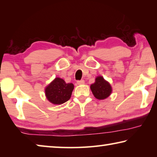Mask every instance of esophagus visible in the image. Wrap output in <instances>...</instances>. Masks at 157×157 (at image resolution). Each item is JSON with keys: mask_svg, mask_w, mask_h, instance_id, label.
<instances>
[{"mask_svg": "<svg viewBox=\"0 0 157 157\" xmlns=\"http://www.w3.org/2000/svg\"><path fill=\"white\" fill-rule=\"evenodd\" d=\"M77 84H79V85L84 84V80H83V79H81V80H78V81H77Z\"/></svg>", "mask_w": 157, "mask_h": 157, "instance_id": "obj_1", "label": "esophagus"}]
</instances>
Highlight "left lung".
I'll list each match as a JSON object with an SVG mask.
<instances>
[{
    "label": "left lung",
    "instance_id": "1",
    "mask_svg": "<svg viewBox=\"0 0 157 157\" xmlns=\"http://www.w3.org/2000/svg\"><path fill=\"white\" fill-rule=\"evenodd\" d=\"M91 89L94 96L98 100H104L111 94V86L102 76L95 78L94 84L91 85Z\"/></svg>",
    "mask_w": 157,
    "mask_h": 157
}]
</instances>
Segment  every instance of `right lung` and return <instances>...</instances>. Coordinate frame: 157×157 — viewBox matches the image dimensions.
<instances>
[{
    "label": "right lung",
    "instance_id": "add662e5",
    "mask_svg": "<svg viewBox=\"0 0 157 157\" xmlns=\"http://www.w3.org/2000/svg\"><path fill=\"white\" fill-rule=\"evenodd\" d=\"M74 86L66 84L63 79L57 78L48 86L45 92L47 99L55 105L63 104L70 99Z\"/></svg>",
    "mask_w": 157,
    "mask_h": 157
}]
</instances>
